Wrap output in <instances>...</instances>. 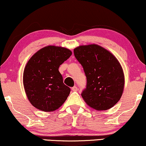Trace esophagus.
<instances>
[{"label":"esophagus","mask_w":146,"mask_h":146,"mask_svg":"<svg viewBox=\"0 0 146 146\" xmlns=\"http://www.w3.org/2000/svg\"><path fill=\"white\" fill-rule=\"evenodd\" d=\"M71 90H72V91H73V92H77V90H78V88H77V86H73V88H71Z\"/></svg>","instance_id":"34e87169"}]
</instances>
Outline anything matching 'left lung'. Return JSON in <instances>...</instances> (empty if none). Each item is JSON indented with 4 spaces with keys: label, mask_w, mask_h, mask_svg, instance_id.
<instances>
[{
    "label": "left lung",
    "mask_w": 146,
    "mask_h": 146,
    "mask_svg": "<svg viewBox=\"0 0 146 146\" xmlns=\"http://www.w3.org/2000/svg\"><path fill=\"white\" fill-rule=\"evenodd\" d=\"M86 76V88L82 96L98 110L114 106L124 89V74L119 62L109 51L96 44L80 46L73 50Z\"/></svg>",
    "instance_id": "obj_1"
}]
</instances>
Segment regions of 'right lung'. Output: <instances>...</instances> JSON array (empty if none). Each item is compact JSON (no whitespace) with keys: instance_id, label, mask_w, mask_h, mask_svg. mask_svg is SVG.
<instances>
[{"instance_id":"obj_1","label":"right lung","mask_w":146,"mask_h":146,"mask_svg":"<svg viewBox=\"0 0 146 146\" xmlns=\"http://www.w3.org/2000/svg\"><path fill=\"white\" fill-rule=\"evenodd\" d=\"M65 48L48 46L32 56L23 72V86L27 98L44 112L58 109L65 102L71 89L63 83L58 68L71 56Z\"/></svg>"}]
</instances>
